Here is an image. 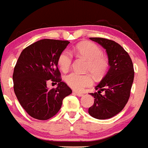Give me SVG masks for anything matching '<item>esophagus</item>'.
I'll return each mask as SVG.
<instances>
[{"instance_id":"34e87169","label":"esophagus","mask_w":148,"mask_h":148,"mask_svg":"<svg viewBox=\"0 0 148 148\" xmlns=\"http://www.w3.org/2000/svg\"><path fill=\"white\" fill-rule=\"evenodd\" d=\"M74 93L75 94L76 96H78V97H82V96L83 95V93H81V92H74Z\"/></svg>"}]
</instances>
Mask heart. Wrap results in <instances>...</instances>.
I'll list each match as a JSON object with an SVG mask.
<instances>
[{
    "mask_svg": "<svg viewBox=\"0 0 148 148\" xmlns=\"http://www.w3.org/2000/svg\"><path fill=\"white\" fill-rule=\"evenodd\" d=\"M72 52L88 60L87 70L95 76H102L109 67V60L103 56L99 46L91 42H82L72 49ZM72 63V55L65 50L60 54L58 59V66L63 72H67ZM65 82L70 88L81 90L85 87L90 86L93 83L92 76L88 74H81L72 72L65 76Z\"/></svg>",
    "mask_w": 148,
    "mask_h": 148,
    "instance_id": "1",
    "label": "heart"
}]
</instances>
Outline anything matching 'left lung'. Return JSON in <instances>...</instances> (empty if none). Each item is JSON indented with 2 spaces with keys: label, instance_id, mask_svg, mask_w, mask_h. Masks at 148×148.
<instances>
[{
  "label": "left lung",
  "instance_id": "1",
  "mask_svg": "<svg viewBox=\"0 0 148 148\" xmlns=\"http://www.w3.org/2000/svg\"><path fill=\"white\" fill-rule=\"evenodd\" d=\"M106 49L110 69L96 90L90 93L94 98V105L88 112L97 119H107L120 112L127 104L134 81V71L128 53L119 43L103 38H90ZM104 91L102 95L101 92Z\"/></svg>",
  "mask_w": 148,
  "mask_h": 148
}]
</instances>
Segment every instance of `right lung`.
<instances>
[{"instance_id":"obj_1","label":"right lung","mask_w":148,"mask_h":148,"mask_svg":"<svg viewBox=\"0 0 148 148\" xmlns=\"http://www.w3.org/2000/svg\"><path fill=\"white\" fill-rule=\"evenodd\" d=\"M69 43L67 40L42 39L25 48L13 73L14 90L21 106L30 116L47 120L56 115L65 97L72 93L61 81L58 68L60 54ZM48 79L58 85L47 88Z\"/></svg>"}]
</instances>
